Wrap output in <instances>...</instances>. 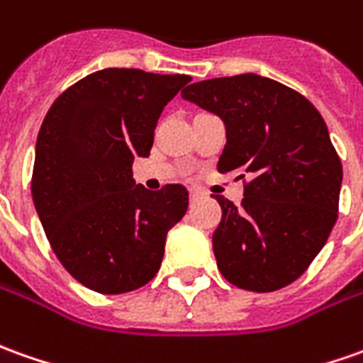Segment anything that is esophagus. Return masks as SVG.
I'll return each instance as SVG.
<instances>
[{"mask_svg":"<svg viewBox=\"0 0 363 363\" xmlns=\"http://www.w3.org/2000/svg\"><path fill=\"white\" fill-rule=\"evenodd\" d=\"M199 196H201V192H199V191H191V199H192V201H194V199H199Z\"/></svg>","mask_w":363,"mask_h":363,"instance_id":"esophagus-1","label":"esophagus"}]
</instances>
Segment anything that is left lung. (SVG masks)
<instances>
[{"mask_svg":"<svg viewBox=\"0 0 363 363\" xmlns=\"http://www.w3.org/2000/svg\"><path fill=\"white\" fill-rule=\"evenodd\" d=\"M181 95L224 123L218 171L252 177L240 208L214 196L223 208L213 234L220 274L252 292L284 288L304 274L336 224L342 162L326 123L294 89L256 73L192 83Z\"/></svg>","mask_w":363,"mask_h":363,"instance_id":"8db88e82","label":"left lung"}]
</instances>
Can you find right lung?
<instances>
[{"label":"right lung","instance_id":"add662e5","mask_svg":"<svg viewBox=\"0 0 363 363\" xmlns=\"http://www.w3.org/2000/svg\"><path fill=\"white\" fill-rule=\"evenodd\" d=\"M189 75L103 69L47 111L35 143L31 194L47 240L89 290L125 294L159 272L167 233L189 206L182 184L147 191L133 179L149 157L164 105Z\"/></svg>","mask_w":363,"mask_h":363}]
</instances>
